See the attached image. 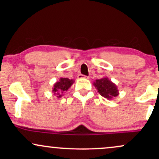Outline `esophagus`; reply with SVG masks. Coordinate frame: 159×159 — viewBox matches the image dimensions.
Here are the masks:
<instances>
[{
  "mask_svg": "<svg viewBox=\"0 0 159 159\" xmlns=\"http://www.w3.org/2000/svg\"><path fill=\"white\" fill-rule=\"evenodd\" d=\"M78 78H79V79H81V78H87V79H89V77L88 76H85V75H81V74H79L78 75Z\"/></svg>",
  "mask_w": 159,
  "mask_h": 159,
  "instance_id": "obj_1",
  "label": "esophagus"
}]
</instances>
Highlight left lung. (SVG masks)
<instances>
[{"label":"left lung","instance_id":"1","mask_svg":"<svg viewBox=\"0 0 159 159\" xmlns=\"http://www.w3.org/2000/svg\"><path fill=\"white\" fill-rule=\"evenodd\" d=\"M93 85L98 90V93L108 100L113 99L120 94L116 85L107 77L96 80V81L93 82Z\"/></svg>","mask_w":159,"mask_h":159}]
</instances>
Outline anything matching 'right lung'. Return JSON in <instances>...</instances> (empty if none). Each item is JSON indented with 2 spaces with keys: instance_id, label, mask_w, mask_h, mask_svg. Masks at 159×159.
I'll use <instances>...</instances> for the list:
<instances>
[{
  "instance_id": "obj_1",
  "label": "right lung",
  "mask_w": 159,
  "mask_h": 159,
  "mask_svg": "<svg viewBox=\"0 0 159 159\" xmlns=\"http://www.w3.org/2000/svg\"><path fill=\"white\" fill-rule=\"evenodd\" d=\"M75 82L74 80L69 79L68 78H60L59 81L54 84L52 87V92L57 98H61L64 93L65 91L68 90V89Z\"/></svg>"
}]
</instances>
